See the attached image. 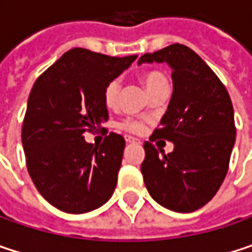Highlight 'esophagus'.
Here are the masks:
<instances>
[{"instance_id":"1","label":"esophagus","mask_w":252,"mask_h":252,"mask_svg":"<svg viewBox=\"0 0 252 252\" xmlns=\"http://www.w3.org/2000/svg\"><path fill=\"white\" fill-rule=\"evenodd\" d=\"M126 143H137L138 140L135 137H131V135H126Z\"/></svg>"}]
</instances>
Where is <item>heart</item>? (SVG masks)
<instances>
[{
	"instance_id": "heart-1",
	"label": "heart",
	"mask_w": 252,
	"mask_h": 252,
	"mask_svg": "<svg viewBox=\"0 0 252 252\" xmlns=\"http://www.w3.org/2000/svg\"><path fill=\"white\" fill-rule=\"evenodd\" d=\"M143 81H144V86L147 89V92H153L155 89L160 87V86H166L168 84V80L166 77L163 76V73L158 71V70H153V71H149L146 73L143 77ZM120 89H121V84H120V80L114 78L111 81H108L103 87V93H102V97H103V102L108 108H112L117 105L118 102V94H120ZM120 126L123 129H126L128 132H141L144 129V123L141 120H137V118H131L128 117L126 120L121 121Z\"/></svg>"
}]
</instances>
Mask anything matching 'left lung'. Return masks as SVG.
I'll return each mask as SVG.
<instances>
[{
	"mask_svg": "<svg viewBox=\"0 0 252 252\" xmlns=\"http://www.w3.org/2000/svg\"><path fill=\"white\" fill-rule=\"evenodd\" d=\"M143 63H168L174 80L168 111L144 141L146 188L169 210L195 212L215 197L229 169L236 134L230 96L215 71L185 45L144 54L138 60ZM159 138L172 141L174 152L156 149L153 141Z\"/></svg>",
	"mask_w": 252,
	"mask_h": 252,
	"instance_id": "left-lung-1",
	"label": "left lung"
}]
</instances>
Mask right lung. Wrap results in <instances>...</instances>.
Returning a JSON list of instances; mask_svg holds the SVG:
<instances>
[{"label": "right lung", "mask_w": 252, "mask_h": 252, "mask_svg": "<svg viewBox=\"0 0 252 252\" xmlns=\"http://www.w3.org/2000/svg\"><path fill=\"white\" fill-rule=\"evenodd\" d=\"M135 58L74 48L32 87L22 126L26 166L42 197L65 213L92 212L115 191L124 137L109 132L100 146H93L83 134L103 129L109 118L103 87Z\"/></svg>", "instance_id": "obj_1"}]
</instances>
